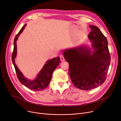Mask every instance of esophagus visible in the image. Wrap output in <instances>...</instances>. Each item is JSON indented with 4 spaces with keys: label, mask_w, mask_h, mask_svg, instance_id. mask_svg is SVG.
Here are the masks:
<instances>
[{
    "label": "esophagus",
    "mask_w": 121,
    "mask_h": 121,
    "mask_svg": "<svg viewBox=\"0 0 121 121\" xmlns=\"http://www.w3.org/2000/svg\"><path fill=\"white\" fill-rule=\"evenodd\" d=\"M60 60L61 61H64L65 60V58H64V56H63V55H60Z\"/></svg>",
    "instance_id": "1"
}]
</instances>
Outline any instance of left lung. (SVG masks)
Masks as SVG:
<instances>
[{"label":"left lung","mask_w":121,"mask_h":121,"mask_svg":"<svg viewBox=\"0 0 121 121\" xmlns=\"http://www.w3.org/2000/svg\"><path fill=\"white\" fill-rule=\"evenodd\" d=\"M88 38L92 43L91 49L85 46L65 49L63 56L69 63V73L75 87L92 90L104 83L110 64V55L106 37L99 28L90 25Z\"/></svg>","instance_id":"obj_1"}]
</instances>
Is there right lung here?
<instances>
[{"mask_svg": "<svg viewBox=\"0 0 121 121\" xmlns=\"http://www.w3.org/2000/svg\"><path fill=\"white\" fill-rule=\"evenodd\" d=\"M25 26L26 24H24L15 38L14 49L12 56V62L14 64L17 78L22 84L32 90L42 91L46 89L50 83L52 73L60 62V57H55L47 61L34 80H30L25 78L16 65L15 59L17 55V41L18 36L22 33Z\"/></svg>", "mask_w": 121, "mask_h": 121, "instance_id": "add662e5", "label": "right lung"}]
</instances>
